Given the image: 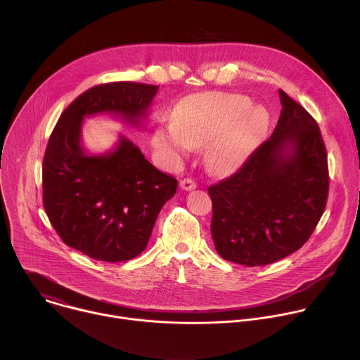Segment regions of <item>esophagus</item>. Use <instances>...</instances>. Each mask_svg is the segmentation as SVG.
<instances>
[{
  "label": "esophagus",
  "instance_id": "esophagus-1",
  "mask_svg": "<svg viewBox=\"0 0 360 360\" xmlns=\"http://www.w3.org/2000/svg\"><path fill=\"white\" fill-rule=\"evenodd\" d=\"M179 186H181V189H184V191H193V189L196 188V184H195L193 179L185 178V179H182V181L179 182Z\"/></svg>",
  "mask_w": 360,
  "mask_h": 360
}]
</instances>
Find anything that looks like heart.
<instances>
[{
    "instance_id": "heart-1",
    "label": "heart",
    "mask_w": 360,
    "mask_h": 360,
    "mask_svg": "<svg viewBox=\"0 0 360 360\" xmlns=\"http://www.w3.org/2000/svg\"><path fill=\"white\" fill-rule=\"evenodd\" d=\"M269 122V112L264 107H250L246 96L203 92L179 101L172 124L153 131L152 143L167 157L181 158L192 148L211 141L207 150L210 169L217 175H232L261 145Z\"/></svg>"
}]
</instances>
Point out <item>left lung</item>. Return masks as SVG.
<instances>
[{
    "instance_id": "8db88e82",
    "label": "left lung",
    "mask_w": 360,
    "mask_h": 360,
    "mask_svg": "<svg viewBox=\"0 0 360 360\" xmlns=\"http://www.w3.org/2000/svg\"><path fill=\"white\" fill-rule=\"evenodd\" d=\"M278 125L232 176L210 186L211 233L224 259L262 266L296 252L326 207L328 155L312 115L279 89Z\"/></svg>"
}]
</instances>
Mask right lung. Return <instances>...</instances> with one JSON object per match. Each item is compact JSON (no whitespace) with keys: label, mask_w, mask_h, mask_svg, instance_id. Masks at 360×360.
<instances>
[{"label":"right lung","mask_w":360,"mask_h":360,"mask_svg":"<svg viewBox=\"0 0 360 360\" xmlns=\"http://www.w3.org/2000/svg\"><path fill=\"white\" fill-rule=\"evenodd\" d=\"M158 88L138 82L92 86L68 105L49 136L42 162L45 212L64 243L92 259L125 262L138 256L178 181L146 161L122 134L114 149L88 153L82 122L111 115L141 128Z\"/></svg>","instance_id":"add662e5"}]
</instances>
